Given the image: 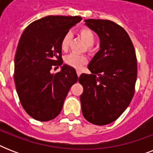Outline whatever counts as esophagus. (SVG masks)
<instances>
[{"label": "esophagus", "mask_w": 153, "mask_h": 153, "mask_svg": "<svg viewBox=\"0 0 153 153\" xmlns=\"http://www.w3.org/2000/svg\"><path fill=\"white\" fill-rule=\"evenodd\" d=\"M80 74H81V71H80V70H78V71H77V75H78V77L80 76Z\"/></svg>", "instance_id": "34e87169"}]
</instances>
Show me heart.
Returning a JSON list of instances; mask_svg holds the SVG:
<instances>
[{
	"label": "heart",
	"instance_id": "b5f03b06",
	"mask_svg": "<svg viewBox=\"0 0 153 153\" xmlns=\"http://www.w3.org/2000/svg\"><path fill=\"white\" fill-rule=\"evenodd\" d=\"M79 36L81 37V39L88 46L89 50H91V47H92L91 45H93L94 42L95 40V36H94V32L88 27H84L79 29ZM71 39V34L69 32L65 34L64 36L62 37V41H61V49L63 51H66L68 49ZM64 61L66 64H67L70 67L79 69L84 64H86L88 59H87V57L86 55L71 53L64 58Z\"/></svg>",
	"mask_w": 153,
	"mask_h": 153
}]
</instances>
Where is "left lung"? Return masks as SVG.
Masks as SVG:
<instances>
[{
	"instance_id": "8db88e82",
	"label": "left lung",
	"mask_w": 153,
	"mask_h": 153,
	"mask_svg": "<svg viewBox=\"0 0 153 153\" xmlns=\"http://www.w3.org/2000/svg\"><path fill=\"white\" fill-rule=\"evenodd\" d=\"M96 32L100 50L88 65L91 74H82V112L91 123L104 126L118 118L134 94L137 75L135 50L128 33L108 20H85Z\"/></svg>"
}]
</instances>
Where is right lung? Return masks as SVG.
<instances>
[{"label": "right lung", "instance_id": "obj_1", "mask_svg": "<svg viewBox=\"0 0 153 153\" xmlns=\"http://www.w3.org/2000/svg\"><path fill=\"white\" fill-rule=\"evenodd\" d=\"M81 16H48L31 23L23 32L15 55L14 81L23 108L37 121L59 114L70 88L78 80L76 71L62 64L61 41Z\"/></svg>", "mask_w": 153, "mask_h": 153}]
</instances>
